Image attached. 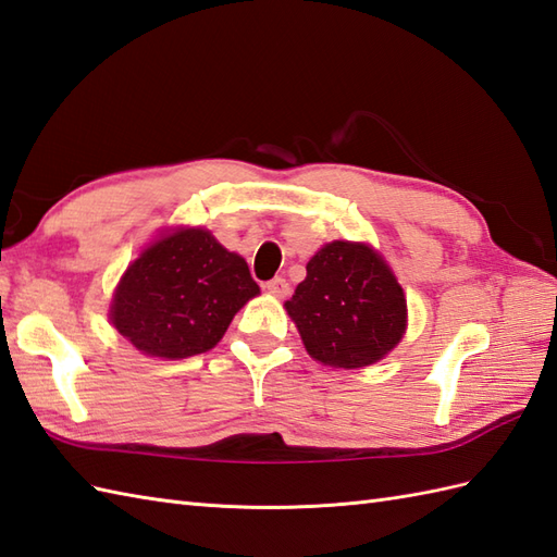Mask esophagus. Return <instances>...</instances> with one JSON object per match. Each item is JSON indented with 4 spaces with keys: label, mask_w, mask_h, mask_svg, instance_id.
Returning <instances> with one entry per match:
<instances>
[{
    "label": "esophagus",
    "mask_w": 557,
    "mask_h": 557,
    "mask_svg": "<svg viewBox=\"0 0 557 557\" xmlns=\"http://www.w3.org/2000/svg\"><path fill=\"white\" fill-rule=\"evenodd\" d=\"M265 289L273 294V296H280V299H282V296L289 294V282L284 280V277H273V280L265 282Z\"/></svg>",
    "instance_id": "obj_1"
}]
</instances>
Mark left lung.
<instances>
[{"label":"left lung","instance_id":"1","mask_svg":"<svg viewBox=\"0 0 557 557\" xmlns=\"http://www.w3.org/2000/svg\"><path fill=\"white\" fill-rule=\"evenodd\" d=\"M284 306L306 351L334 368L377 363L406 332L404 289L382 256L366 244L322 247Z\"/></svg>","mask_w":557,"mask_h":557}]
</instances>
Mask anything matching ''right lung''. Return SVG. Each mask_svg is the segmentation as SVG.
<instances>
[{
  "label": "right lung",
  "instance_id": "add662e5",
  "mask_svg": "<svg viewBox=\"0 0 557 557\" xmlns=\"http://www.w3.org/2000/svg\"><path fill=\"white\" fill-rule=\"evenodd\" d=\"M249 265L206 230H177L157 239L125 270L111 320L139 351L187 358L209 351L237 310L256 296Z\"/></svg>",
  "mask_w": 557,
  "mask_h": 557
}]
</instances>
